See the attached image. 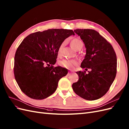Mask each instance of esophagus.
I'll use <instances>...</instances> for the list:
<instances>
[{
	"instance_id": "obj_1",
	"label": "esophagus",
	"mask_w": 129,
	"mask_h": 129,
	"mask_svg": "<svg viewBox=\"0 0 129 129\" xmlns=\"http://www.w3.org/2000/svg\"><path fill=\"white\" fill-rule=\"evenodd\" d=\"M68 75H70V73H68Z\"/></svg>"
}]
</instances>
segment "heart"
I'll list each match as a JSON object with an SVG mask.
<instances>
[{
	"label": "heart",
	"mask_w": 129,
	"mask_h": 129,
	"mask_svg": "<svg viewBox=\"0 0 129 129\" xmlns=\"http://www.w3.org/2000/svg\"><path fill=\"white\" fill-rule=\"evenodd\" d=\"M82 42L79 40L78 39H73L71 42V46L72 48L75 49L80 44H82ZM65 42H62L61 44L60 47L58 48V55H60L62 53V49H63V48L64 46ZM77 63V62L75 60H63L60 62V64L63 67L68 68H72L73 67V66L74 65L76 64Z\"/></svg>",
	"instance_id": "heart-1"
}]
</instances>
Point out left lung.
<instances>
[{
	"label": "left lung",
	"instance_id": "obj_1",
	"mask_svg": "<svg viewBox=\"0 0 129 129\" xmlns=\"http://www.w3.org/2000/svg\"><path fill=\"white\" fill-rule=\"evenodd\" d=\"M74 32L85 44L86 53L81 67L86 72H76L78 81L73 83L74 92L83 99L95 100L109 90L117 73V56L111 44L93 29H76Z\"/></svg>",
	"mask_w": 129,
	"mask_h": 129
}]
</instances>
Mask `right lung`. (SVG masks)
I'll use <instances>...</instances> for the list:
<instances>
[{
	"label": "right lung",
	"mask_w": 129,
	"mask_h": 129,
	"mask_svg": "<svg viewBox=\"0 0 129 129\" xmlns=\"http://www.w3.org/2000/svg\"><path fill=\"white\" fill-rule=\"evenodd\" d=\"M72 35H75L72 30L48 29L29 35L20 43L15 54L14 74L20 89L27 96L42 100L55 92L58 81L68 71L53 65L60 44Z\"/></svg>",
	"instance_id": "1"
}]
</instances>
